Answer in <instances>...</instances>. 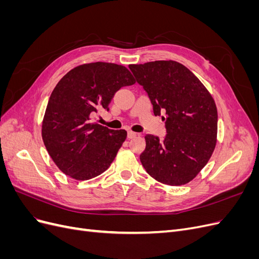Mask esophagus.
Segmentation results:
<instances>
[{
    "instance_id": "34e87169",
    "label": "esophagus",
    "mask_w": 259,
    "mask_h": 259,
    "mask_svg": "<svg viewBox=\"0 0 259 259\" xmlns=\"http://www.w3.org/2000/svg\"><path fill=\"white\" fill-rule=\"evenodd\" d=\"M134 137H136V133L132 132V131H128V132H127V138H128V139H132V138H134Z\"/></svg>"
}]
</instances>
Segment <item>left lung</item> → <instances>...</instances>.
I'll list each match as a JSON object with an SVG mask.
<instances>
[{"label": "left lung", "instance_id": "obj_1", "mask_svg": "<svg viewBox=\"0 0 259 259\" xmlns=\"http://www.w3.org/2000/svg\"><path fill=\"white\" fill-rule=\"evenodd\" d=\"M147 92L155 115L165 114L163 140L146 135L140 162L147 173L169 186L188 184L206 165L217 136V108L205 86L184 65L156 60L130 65Z\"/></svg>", "mask_w": 259, "mask_h": 259}]
</instances>
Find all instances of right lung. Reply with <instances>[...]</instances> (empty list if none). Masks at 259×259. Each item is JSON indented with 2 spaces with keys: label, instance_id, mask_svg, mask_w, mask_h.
<instances>
[{
  "label": "right lung",
  "instance_id": "1",
  "mask_svg": "<svg viewBox=\"0 0 259 259\" xmlns=\"http://www.w3.org/2000/svg\"><path fill=\"white\" fill-rule=\"evenodd\" d=\"M135 79L121 65L91 62L73 68L52 92L42 122V138L58 168L76 180L104 173L126 139L92 121L100 109L109 110L114 94Z\"/></svg>",
  "mask_w": 259,
  "mask_h": 259
}]
</instances>
